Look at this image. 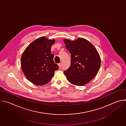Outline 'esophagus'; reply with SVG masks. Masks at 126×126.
<instances>
[{
	"label": "esophagus",
	"instance_id": "obj_1",
	"mask_svg": "<svg viewBox=\"0 0 126 126\" xmlns=\"http://www.w3.org/2000/svg\"><path fill=\"white\" fill-rule=\"evenodd\" d=\"M59 68L61 69V67H62V63H60L59 64Z\"/></svg>",
	"mask_w": 126,
	"mask_h": 126
}]
</instances>
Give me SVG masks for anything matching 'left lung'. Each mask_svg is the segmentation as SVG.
Returning <instances> with one entry per match:
<instances>
[{
	"mask_svg": "<svg viewBox=\"0 0 126 126\" xmlns=\"http://www.w3.org/2000/svg\"><path fill=\"white\" fill-rule=\"evenodd\" d=\"M71 54V65L64 74L71 84L83 86L97 75L101 65L99 53L88 40L79 38L75 41L63 40Z\"/></svg>",
	"mask_w": 126,
	"mask_h": 126,
	"instance_id": "8db88e82",
	"label": "left lung"
}]
</instances>
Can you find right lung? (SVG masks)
I'll return each instance as SVG.
<instances>
[{
  "mask_svg": "<svg viewBox=\"0 0 126 126\" xmlns=\"http://www.w3.org/2000/svg\"><path fill=\"white\" fill-rule=\"evenodd\" d=\"M54 40L41 37L30 43L23 52L21 66L26 78L37 85L49 83L59 66L53 61L51 53Z\"/></svg>",
  "mask_w": 126,
  "mask_h": 126,
  "instance_id": "obj_1",
  "label": "right lung"
}]
</instances>
